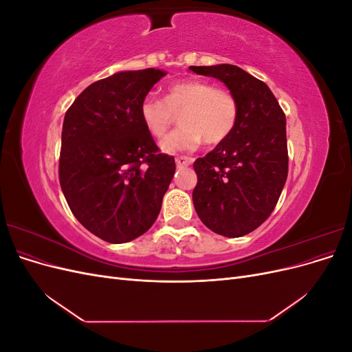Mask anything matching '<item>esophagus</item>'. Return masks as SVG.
Segmentation results:
<instances>
[{"label":"esophagus","mask_w":352,"mask_h":352,"mask_svg":"<svg viewBox=\"0 0 352 352\" xmlns=\"http://www.w3.org/2000/svg\"><path fill=\"white\" fill-rule=\"evenodd\" d=\"M175 162L177 164V167H186L189 164H192L194 160L190 157H186V155H180V157H176Z\"/></svg>","instance_id":"esophagus-1"}]
</instances>
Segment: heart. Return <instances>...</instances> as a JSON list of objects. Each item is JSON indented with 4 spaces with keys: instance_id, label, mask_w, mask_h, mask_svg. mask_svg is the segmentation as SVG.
I'll return each mask as SVG.
<instances>
[{
    "instance_id": "heart-1",
    "label": "heart",
    "mask_w": 352,
    "mask_h": 352,
    "mask_svg": "<svg viewBox=\"0 0 352 352\" xmlns=\"http://www.w3.org/2000/svg\"><path fill=\"white\" fill-rule=\"evenodd\" d=\"M238 101L230 91L214 88L201 79H186L168 85L164 101L146 97L140 107L145 129L154 138H163L179 116V129L160 142L167 154L192 153L202 141L217 145L228 140L238 120Z\"/></svg>"
}]
</instances>
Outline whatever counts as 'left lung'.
Instances as JSON below:
<instances>
[{
  "label": "left lung",
  "mask_w": 352,
  "mask_h": 352,
  "mask_svg": "<svg viewBox=\"0 0 352 352\" xmlns=\"http://www.w3.org/2000/svg\"><path fill=\"white\" fill-rule=\"evenodd\" d=\"M216 78L238 101V120L228 140L197 158L192 192L198 217L214 233L239 238L274 210L287 177L286 117L270 88L233 65L190 66Z\"/></svg>",
  "instance_id": "obj_1"
}]
</instances>
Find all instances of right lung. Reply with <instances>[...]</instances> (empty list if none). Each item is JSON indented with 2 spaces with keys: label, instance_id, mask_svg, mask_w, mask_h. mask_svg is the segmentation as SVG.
<instances>
[{
  "label": "right lung",
  "instance_id": "right-lung-1",
  "mask_svg": "<svg viewBox=\"0 0 352 352\" xmlns=\"http://www.w3.org/2000/svg\"><path fill=\"white\" fill-rule=\"evenodd\" d=\"M166 74L124 70L94 82L63 122L61 190L80 225L110 243L129 242L154 225L175 175V158L158 153L140 116Z\"/></svg>",
  "mask_w": 352,
  "mask_h": 352
}]
</instances>
